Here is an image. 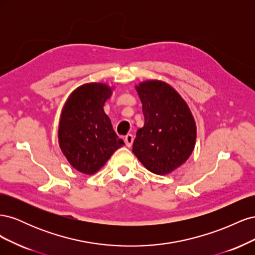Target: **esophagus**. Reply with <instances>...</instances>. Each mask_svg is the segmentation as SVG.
<instances>
[{
  "mask_svg": "<svg viewBox=\"0 0 255 255\" xmlns=\"http://www.w3.org/2000/svg\"><path fill=\"white\" fill-rule=\"evenodd\" d=\"M125 140H126V144L128 146L133 144V141H134V136L132 134H128L126 137H125Z\"/></svg>",
  "mask_w": 255,
  "mask_h": 255,
  "instance_id": "obj_1",
  "label": "esophagus"
}]
</instances>
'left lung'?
I'll return each mask as SVG.
<instances>
[{
  "label": "left lung",
  "mask_w": 255,
  "mask_h": 255,
  "mask_svg": "<svg viewBox=\"0 0 255 255\" xmlns=\"http://www.w3.org/2000/svg\"><path fill=\"white\" fill-rule=\"evenodd\" d=\"M144 126L136 133L133 153L149 171L164 175L188 159L197 128L186 102L170 85L145 81L136 86Z\"/></svg>",
  "instance_id": "1"
}]
</instances>
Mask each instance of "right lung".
I'll return each mask as SVG.
<instances>
[{
    "label": "right lung",
    "mask_w": 255,
    "mask_h": 255,
    "mask_svg": "<svg viewBox=\"0 0 255 255\" xmlns=\"http://www.w3.org/2000/svg\"><path fill=\"white\" fill-rule=\"evenodd\" d=\"M111 96L112 88L106 84H84L68 98L61 112L59 146L69 163L82 173H96L125 144L104 113L103 106Z\"/></svg>",
    "instance_id": "add662e5"
}]
</instances>
